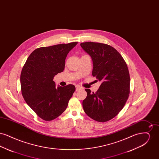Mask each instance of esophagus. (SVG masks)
Returning a JSON list of instances; mask_svg holds the SVG:
<instances>
[{"label":"esophagus","instance_id":"1","mask_svg":"<svg viewBox=\"0 0 159 159\" xmlns=\"http://www.w3.org/2000/svg\"><path fill=\"white\" fill-rule=\"evenodd\" d=\"M83 89L82 87H80V86H79V85H77L76 86V91H79V90H80V89Z\"/></svg>","mask_w":159,"mask_h":159}]
</instances>
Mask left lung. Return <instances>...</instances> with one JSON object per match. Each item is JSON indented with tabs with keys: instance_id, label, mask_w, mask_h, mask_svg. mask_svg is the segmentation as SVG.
<instances>
[{
	"instance_id": "left-lung-1",
	"label": "left lung",
	"mask_w": 159,
	"mask_h": 159,
	"mask_svg": "<svg viewBox=\"0 0 159 159\" xmlns=\"http://www.w3.org/2000/svg\"><path fill=\"white\" fill-rule=\"evenodd\" d=\"M93 62L92 76L101 82L97 92L86 89L83 110L92 119L104 122L113 119L123 108L130 92V76L126 63L111 46L96 42L80 43Z\"/></svg>"
}]
</instances>
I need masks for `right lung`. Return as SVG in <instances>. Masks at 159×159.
I'll use <instances>...</instances> for the list:
<instances>
[{"label":"right lung","mask_w":159,"mask_h":159,"mask_svg":"<svg viewBox=\"0 0 159 159\" xmlns=\"http://www.w3.org/2000/svg\"><path fill=\"white\" fill-rule=\"evenodd\" d=\"M77 44L72 42L38 48L29 55L22 69L23 98L44 120H52L62 113L76 89L73 84L57 87L53 79L63 71L67 55Z\"/></svg>","instance_id":"add662e5"}]
</instances>
